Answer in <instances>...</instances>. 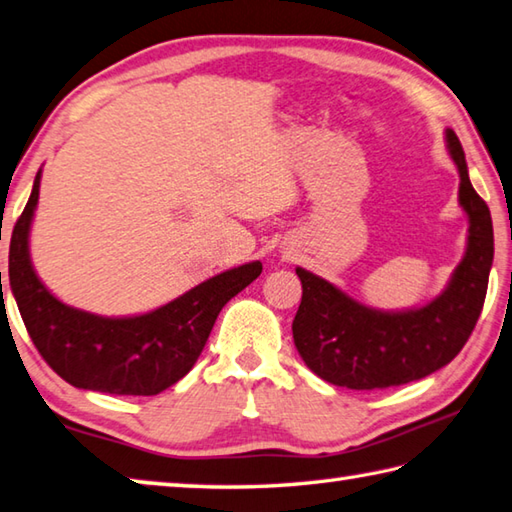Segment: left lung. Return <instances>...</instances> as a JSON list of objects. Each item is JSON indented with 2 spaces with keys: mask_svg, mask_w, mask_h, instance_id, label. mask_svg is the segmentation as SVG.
I'll list each match as a JSON object with an SVG mask.
<instances>
[{
  "mask_svg": "<svg viewBox=\"0 0 512 512\" xmlns=\"http://www.w3.org/2000/svg\"><path fill=\"white\" fill-rule=\"evenodd\" d=\"M448 150L459 167V203L468 212V248L448 288L414 311L383 313L351 300L304 268L293 340L313 374L347 389H385L430 376L457 356L481 315L495 255L490 210L468 179L466 154L448 129Z\"/></svg>",
  "mask_w": 512,
  "mask_h": 512,
  "instance_id": "left-lung-1",
  "label": "left lung"
}]
</instances>
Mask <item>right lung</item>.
<instances>
[{"mask_svg":"<svg viewBox=\"0 0 512 512\" xmlns=\"http://www.w3.org/2000/svg\"><path fill=\"white\" fill-rule=\"evenodd\" d=\"M40 197V172L8 250V277L35 349L69 385L118 396H156L188 374L201 356L219 311L257 280L262 264L210 277L152 313L100 318L53 297L29 257V228Z\"/></svg>","mask_w":512,"mask_h":512,"instance_id":"right-lung-1","label":"right lung"}]
</instances>
